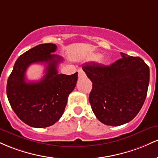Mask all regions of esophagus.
Masks as SVG:
<instances>
[{"mask_svg":"<svg viewBox=\"0 0 158 158\" xmlns=\"http://www.w3.org/2000/svg\"><path fill=\"white\" fill-rule=\"evenodd\" d=\"M84 72L82 69H78V76L79 77H81V76H84Z\"/></svg>","mask_w":158,"mask_h":158,"instance_id":"34e87169","label":"esophagus"}]
</instances>
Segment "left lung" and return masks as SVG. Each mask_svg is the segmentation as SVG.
<instances>
[{
  "label": "left lung",
  "mask_w": 158,
  "mask_h": 158,
  "mask_svg": "<svg viewBox=\"0 0 158 158\" xmlns=\"http://www.w3.org/2000/svg\"><path fill=\"white\" fill-rule=\"evenodd\" d=\"M110 65L86 63L82 66L93 82L89 96L92 110L101 122L111 126L127 123L139 112L146 100L149 68L139 56L121 53Z\"/></svg>",
  "instance_id": "left-lung-1"
}]
</instances>
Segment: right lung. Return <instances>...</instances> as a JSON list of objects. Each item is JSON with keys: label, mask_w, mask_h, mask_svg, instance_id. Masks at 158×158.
<instances>
[{"label": "right lung", "mask_w": 158, "mask_h": 158, "mask_svg": "<svg viewBox=\"0 0 158 158\" xmlns=\"http://www.w3.org/2000/svg\"><path fill=\"white\" fill-rule=\"evenodd\" d=\"M54 44L35 46L18 58L6 84V95L18 117L33 127H49L63 114L69 95L74 90L77 72L71 75L58 74L61 56L53 54ZM33 63L46 64V74L38 82L26 81V69Z\"/></svg>", "instance_id": "right-lung-1"}]
</instances>
